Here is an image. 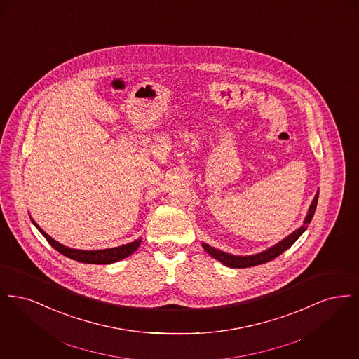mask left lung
I'll list each match as a JSON object with an SVG mask.
<instances>
[{"label": "left lung", "instance_id": "obj_1", "mask_svg": "<svg viewBox=\"0 0 359 359\" xmlns=\"http://www.w3.org/2000/svg\"><path fill=\"white\" fill-rule=\"evenodd\" d=\"M318 198H319V191L316 192L312 203L309 205L307 217H306L303 224L297 230H294L288 237H285L283 241H280L278 243H276L272 248L266 249L265 252L257 253V255H253V256H233V255L221 252V250L207 245L205 242L202 243V246H203V249L210 256L215 258V259H218L219 262H222L223 265L230 266V268H238V269L239 268H250V266H256V265L265 264L268 261H272L276 257H278L281 253H284L287 249H290V246L297 241V238L307 230L308 224L312 221V217H313L316 205H318Z\"/></svg>", "mask_w": 359, "mask_h": 359}]
</instances>
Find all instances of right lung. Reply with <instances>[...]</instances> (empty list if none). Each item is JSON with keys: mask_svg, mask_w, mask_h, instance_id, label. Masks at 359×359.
I'll list each match as a JSON object with an SVG mask.
<instances>
[{"mask_svg": "<svg viewBox=\"0 0 359 359\" xmlns=\"http://www.w3.org/2000/svg\"><path fill=\"white\" fill-rule=\"evenodd\" d=\"M32 223L37 227V230L44 236V238L48 241V243L51 245L53 249H56L59 253H62L63 256L69 257L71 259L83 262V264H101V265H106V264H113L117 262L122 258H126L130 256L132 253H135L137 248L141 243V238L136 239L130 243L122 245V246H117V248H111V249H103V250H78V249H71L67 248L62 243H59L57 241L51 238L43 229H40V226H37L34 219Z\"/></svg>", "mask_w": 359, "mask_h": 359, "instance_id": "add662e5", "label": "right lung"}]
</instances>
